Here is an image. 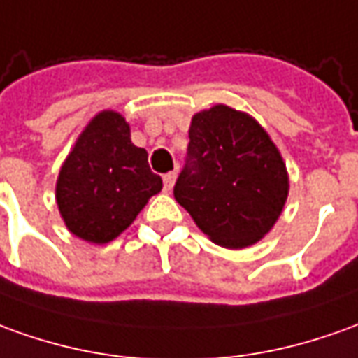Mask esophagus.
<instances>
[{
    "label": "esophagus",
    "instance_id": "34e87169",
    "mask_svg": "<svg viewBox=\"0 0 358 358\" xmlns=\"http://www.w3.org/2000/svg\"><path fill=\"white\" fill-rule=\"evenodd\" d=\"M175 179H177V173H175V171L164 175V189H165V191H171V189H173Z\"/></svg>",
    "mask_w": 358,
    "mask_h": 358
}]
</instances>
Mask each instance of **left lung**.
Masks as SVG:
<instances>
[{
    "instance_id": "1",
    "label": "left lung",
    "mask_w": 358,
    "mask_h": 358,
    "mask_svg": "<svg viewBox=\"0 0 358 358\" xmlns=\"http://www.w3.org/2000/svg\"><path fill=\"white\" fill-rule=\"evenodd\" d=\"M173 194L214 243L241 250L278 220L288 196L287 165L255 118L214 105L191 120Z\"/></svg>"
}]
</instances>
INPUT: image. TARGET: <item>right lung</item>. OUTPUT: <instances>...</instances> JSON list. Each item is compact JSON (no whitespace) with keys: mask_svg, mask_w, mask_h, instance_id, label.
<instances>
[{"mask_svg":"<svg viewBox=\"0 0 358 358\" xmlns=\"http://www.w3.org/2000/svg\"><path fill=\"white\" fill-rule=\"evenodd\" d=\"M162 177L148 152L130 140L122 115L103 110L76 140L56 181V203L68 230L90 243H108L134 222Z\"/></svg>","mask_w":358,"mask_h":358,"instance_id":"add662e5","label":"right lung"}]
</instances>
